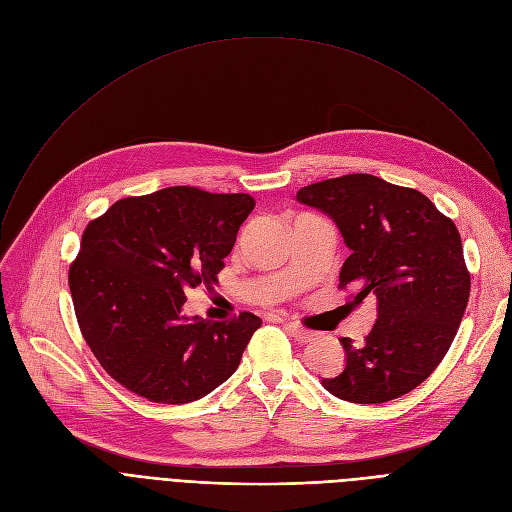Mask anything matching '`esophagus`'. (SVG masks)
<instances>
[{
  "label": "esophagus",
  "mask_w": 512,
  "mask_h": 512,
  "mask_svg": "<svg viewBox=\"0 0 512 512\" xmlns=\"http://www.w3.org/2000/svg\"><path fill=\"white\" fill-rule=\"evenodd\" d=\"M286 330L290 332V336L294 338V340H299V342H311V340H315V332L313 330H307V328H303V326H299V324H286Z\"/></svg>",
  "instance_id": "esophagus-1"
}]
</instances>
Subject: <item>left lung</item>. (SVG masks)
Returning a JSON list of instances; mask_svg holds the SVG:
<instances>
[{
    "instance_id": "1",
    "label": "left lung",
    "mask_w": 512,
    "mask_h": 512,
    "mask_svg": "<svg viewBox=\"0 0 512 512\" xmlns=\"http://www.w3.org/2000/svg\"><path fill=\"white\" fill-rule=\"evenodd\" d=\"M297 199L328 213L351 249L338 288L351 290L353 305L378 301L365 342L340 338L346 367L321 384L359 405L415 390L448 353L467 309L459 230L423 193L371 174L303 186Z\"/></svg>"
}]
</instances>
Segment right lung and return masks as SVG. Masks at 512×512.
I'll return each mask as SVG.
<instances>
[{
	"instance_id": "obj_1",
	"label": "right lung",
	"mask_w": 512,
	"mask_h": 512,
	"mask_svg": "<svg viewBox=\"0 0 512 512\" xmlns=\"http://www.w3.org/2000/svg\"><path fill=\"white\" fill-rule=\"evenodd\" d=\"M255 199L170 186L91 220L70 263L78 328L101 367L151 402L184 405L236 371L261 319H188L184 290L218 282Z\"/></svg>"
}]
</instances>
